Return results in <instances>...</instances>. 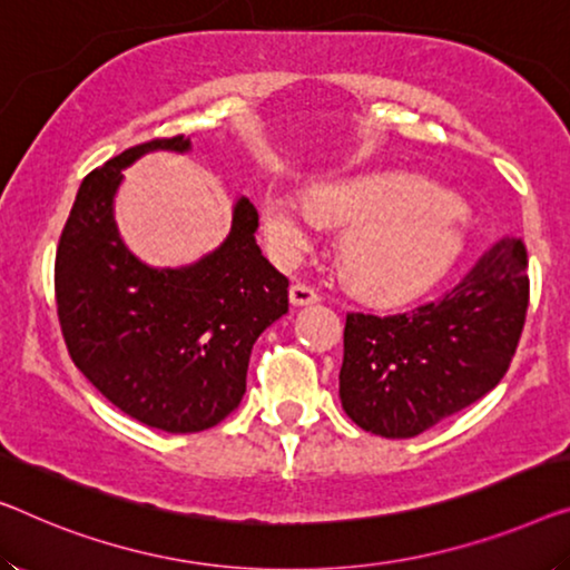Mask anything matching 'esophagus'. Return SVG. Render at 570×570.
<instances>
[{
	"mask_svg": "<svg viewBox=\"0 0 570 570\" xmlns=\"http://www.w3.org/2000/svg\"><path fill=\"white\" fill-rule=\"evenodd\" d=\"M288 299H292L296 307H304V304L320 302V292L309 284H292V288H288Z\"/></svg>",
	"mask_w": 570,
	"mask_h": 570,
	"instance_id": "1",
	"label": "esophagus"
}]
</instances>
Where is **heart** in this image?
Returning a JSON list of instances; mask_svg holds the SVG:
<instances>
[{"label":"heart","instance_id":"1","mask_svg":"<svg viewBox=\"0 0 570 570\" xmlns=\"http://www.w3.org/2000/svg\"><path fill=\"white\" fill-rule=\"evenodd\" d=\"M316 212L284 191L263 199V230L282 261L299 258L317 240L322 219L353 227L345 240L347 274L376 299H410L450 266L461 230L445 202L404 178L376 176L327 186Z\"/></svg>","mask_w":570,"mask_h":570}]
</instances>
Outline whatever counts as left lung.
I'll return each mask as SVG.
<instances>
[{
  "label": "left lung",
  "instance_id": "left-lung-1",
  "mask_svg": "<svg viewBox=\"0 0 570 570\" xmlns=\"http://www.w3.org/2000/svg\"><path fill=\"white\" fill-rule=\"evenodd\" d=\"M528 302V248L504 235L438 299L396 314L347 312L345 414L371 435L414 438L465 410L504 379Z\"/></svg>",
  "mask_w": 570,
  "mask_h": 570
}]
</instances>
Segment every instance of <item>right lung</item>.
Returning a JSON list of instances; mask_svg holds the SVG:
<instances>
[{"label":"right lung","mask_w":570,"mask_h":570,"mask_svg":"<svg viewBox=\"0 0 570 570\" xmlns=\"http://www.w3.org/2000/svg\"><path fill=\"white\" fill-rule=\"evenodd\" d=\"M158 148L189 150V138L140 142L81 181L56 250V307L73 366L117 410L164 432H202L240 404L253 343L288 312V278L261 256L248 199L212 256L142 266L117 235L112 199L122 168Z\"/></svg>","instance_id":"right-lung-1"}]
</instances>
